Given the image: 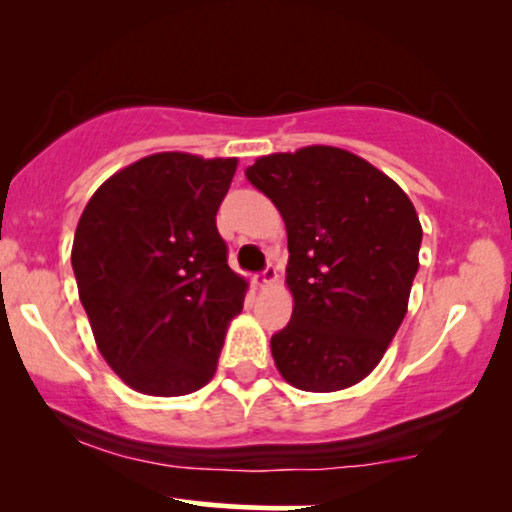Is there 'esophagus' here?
Listing matches in <instances>:
<instances>
[{
  "label": "esophagus",
  "instance_id": "esophagus-1",
  "mask_svg": "<svg viewBox=\"0 0 512 512\" xmlns=\"http://www.w3.org/2000/svg\"><path fill=\"white\" fill-rule=\"evenodd\" d=\"M275 279H277V268H275V265H265V270L258 272V275H256V284L263 289V286L272 284V282H275Z\"/></svg>",
  "mask_w": 512,
  "mask_h": 512
}]
</instances>
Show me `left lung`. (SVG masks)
<instances>
[{
	"instance_id": "1",
	"label": "left lung",
	"mask_w": 512,
	"mask_h": 512,
	"mask_svg": "<svg viewBox=\"0 0 512 512\" xmlns=\"http://www.w3.org/2000/svg\"><path fill=\"white\" fill-rule=\"evenodd\" d=\"M289 235L291 321L270 340L279 373L303 391L361 382L408 310L422 226L396 181L354 153L307 146L247 167Z\"/></svg>"
}]
</instances>
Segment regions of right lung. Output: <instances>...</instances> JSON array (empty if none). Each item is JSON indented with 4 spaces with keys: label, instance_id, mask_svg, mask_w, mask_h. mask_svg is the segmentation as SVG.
<instances>
[{
    "label": "right lung",
    "instance_id": "add662e5",
    "mask_svg": "<svg viewBox=\"0 0 512 512\" xmlns=\"http://www.w3.org/2000/svg\"><path fill=\"white\" fill-rule=\"evenodd\" d=\"M235 167L153 153L104 181L76 226L72 268L95 342L142 394L205 387L242 310L247 282L216 228Z\"/></svg>",
    "mask_w": 512,
    "mask_h": 512
}]
</instances>
